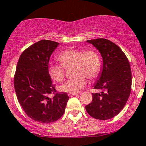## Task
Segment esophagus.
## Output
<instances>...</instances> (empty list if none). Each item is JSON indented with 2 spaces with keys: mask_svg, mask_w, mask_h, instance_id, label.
I'll return each instance as SVG.
<instances>
[{
  "mask_svg": "<svg viewBox=\"0 0 146 146\" xmlns=\"http://www.w3.org/2000/svg\"><path fill=\"white\" fill-rule=\"evenodd\" d=\"M68 96H79V94H71V93H70V94H68Z\"/></svg>",
  "mask_w": 146,
  "mask_h": 146,
  "instance_id": "obj_1",
  "label": "esophagus"
}]
</instances>
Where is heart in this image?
Returning <instances> with one entry per match:
<instances>
[{
	"mask_svg": "<svg viewBox=\"0 0 146 146\" xmlns=\"http://www.w3.org/2000/svg\"><path fill=\"white\" fill-rule=\"evenodd\" d=\"M58 60L62 64H51L48 68L51 78L58 82H62L65 75V68L73 66L75 78L66 81L60 87L63 92L74 93L80 92L86 85V78H97L101 69L100 54L94 48H70L63 51L58 56Z\"/></svg>",
	"mask_w": 146,
	"mask_h": 146,
	"instance_id": "heart-1",
	"label": "heart"
}]
</instances>
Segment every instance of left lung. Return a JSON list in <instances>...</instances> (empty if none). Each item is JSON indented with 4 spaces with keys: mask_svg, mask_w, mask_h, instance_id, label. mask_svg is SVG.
I'll return each instance as SVG.
<instances>
[{
    "mask_svg": "<svg viewBox=\"0 0 146 146\" xmlns=\"http://www.w3.org/2000/svg\"><path fill=\"white\" fill-rule=\"evenodd\" d=\"M101 53L103 60L102 72L94 88L92 101L86 110L92 117L102 120L112 118L125 106L131 91L132 75L129 61L116 44L106 38L88 40Z\"/></svg>",
    "mask_w": 146,
    "mask_h": 146,
    "instance_id": "obj_1",
    "label": "left lung"
}]
</instances>
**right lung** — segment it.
Masks as SVG:
<instances>
[{
  "label": "right lung",
  "instance_id": "obj_1",
  "mask_svg": "<svg viewBox=\"0 0 146 146\" xmlns=\"http://www.w3.org/2000/svg\"><path fill=\"white\" fill-rule=\"evenodd\" d=\"M59 43L41 40L21 54L14 75L17 100L29 117L41 123L55 122L62 117L69 97L58 92L49 75L50 56ZM54 94L50 98V94Z\"/></svg>",
  "mask_w": 146,
  "mask_h": 146
}]
</instances>
